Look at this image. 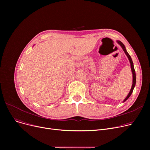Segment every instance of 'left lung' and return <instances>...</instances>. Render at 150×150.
I'll return each mask as SVG.
<instances>
[{
  "mask_svg": "<svg viewBox=\"0 0 150 150\" xmlns=\"http://www.w3.org/2000/svg\"><path fill=\"white\" fill-rule=\"evenodd\" d=\"M117 42L119 43V44L120 45V46L122 47V49H123V51L125 52V54H127V56L128 57V59H129V62H130V64H131V67L132 72V80H132V88H131V89L130 92H129V93H128V95L127 96V97H126V98L124 100L123 102H125L126 100H127L128 99V98L131 96V93H132L133 89H134V87H135V85H136V72H135L134 68V65H133V62H132V59H131V57H130V55H129V54H128V53L127 52V50H126L125 45H123V44L121 41H117Z\"/></svg>",
  "mask_w": 150,
  "mask_h": 150,
  "instance_id": "left-lung-1",
  "label": "left lung"
}]
</instances>
